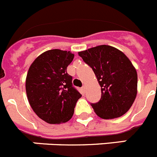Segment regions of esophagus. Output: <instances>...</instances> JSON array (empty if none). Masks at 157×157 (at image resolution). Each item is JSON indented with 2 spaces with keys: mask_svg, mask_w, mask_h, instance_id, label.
Here are the masks:
<instances>
[{
  "mask_svg": "<svg viewBox=\"0 0 157 157\" xmlns=\"http://www.w3.org/2000/svg\"><path fill=\"white\" fill-rule=\"evenodd\" d=\"M86 86H83L82 88V90H83V92H86Z\"/></svg>",
  "mask_w": 157,
  "mask_h": 157,
  "instance_id": "obj_1",
  "label": "esophagus"
}]
</instances>
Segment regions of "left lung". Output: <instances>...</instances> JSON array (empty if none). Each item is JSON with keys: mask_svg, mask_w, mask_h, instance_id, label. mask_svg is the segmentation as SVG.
<instances>
[{"mask_svg": "<svg viewBox=\"0 0 157 157\" xmlns=\"http://www.w3.org/2000/svg\"><path fill=\"white\" fill-rule=\"evenodd\" d=\"M78 55L93 69L101 87V100L91 104L96 114L109 120L127 113L138 93V75L129 58L106 45L81 51Z\"/></svg>", "mask_w": 157, "mask_h": 157, "instance_id": "8db88e82", "label": "left lung"}]
</instances>
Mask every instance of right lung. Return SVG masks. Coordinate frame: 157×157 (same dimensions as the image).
I'll return each instance as SVG.
<instances>
[{"mask_svg": "<svg viewBox=\"0 0 157 157\" xmlns=\"http://www.w3.org/2000/svg\"><path fill=\"white\" fill-rule=\"evenodd\" d=\"M74 56L70 51L51 49L37 56L29 67L27 99L36 115L50 124L69 121L82 97L72 86V77L67 73Z\"/></svg>", "mask_w": 157, "mask_h": 157, "instance_id": "obj_1", "label": "right lung"}]
</instances>
